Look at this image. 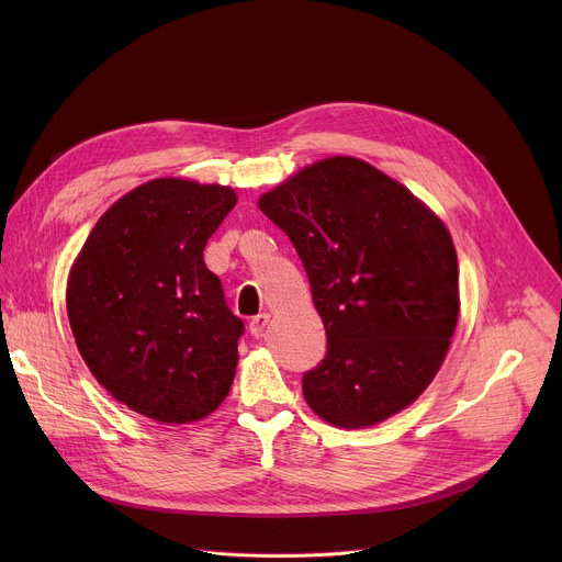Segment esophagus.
<instances>
[{
    "instance_id": "1",
    "label": "esophagus",
    "mask_w": 562,
    "mask_h": 562,
    "mask_svg": "<svg viewBox=\"0 0 562 562\" xmlns=\"http://www.w3.org/2000/svg\"><path fill=\"white\" fill-rule=\"evenodd\" d=\"M269 319H271V315H269V313H260V315H256V317L251 319V325H249L251 336L260 338V336H262V331H265V327L269 325Z\"/></svg>"
}]
</instances>
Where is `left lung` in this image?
Here are the masks:
<instances>
[{
	"mask_svg": "<svg viewBox=\"0 0 562 562\" xmlns=\"http://www.w3.org/2000/svg\"><path fill=\"white\" fill-rule=\"evenodd\" d=\"M293 243L327 331L302 378L306 405L364 429L414 405L458 325V256L445 222L364 159L334 155L260 195Z\"/></svg>",
	"mask_w": 562,
	"mask_h": 562,
	"instance_id": "8db88e82",
	"label": "left lung"
}]
</instances>
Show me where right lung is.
<instances>
[{"mask_svg":"<svg viewBox=\"0 0 562 562\" xmlns=\"http://www.w3.org/2000/svg\"><path fill=\"white\" fill-rule=\"evenodd\" d=\"M235 202L231 187L148 180L106 209L68 271L79 356L117 403L155 423L202 420L233 384L245 325L202 251Z\"/></svg>","mask_w":562,"mask_h":562,"instance_id":"right-lung-1","label":"right lung"}]
</instances>
